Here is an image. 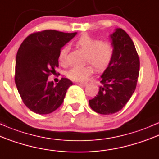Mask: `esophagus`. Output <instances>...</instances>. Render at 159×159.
<instances>
[{"mask_svg":"<svg viewBox=\"0 0 159 159\" xmlns=\"http://www.w3.org/2000/svg\"><path fill=\"white\" fill-rule=\"evenodd\" d=\"M77 83H79V84L83 85V86H85V85L87 84V82L86 81H85V82L84 81H83V82H78Z\"/></svg>","mask_w":159,"mask_h":159,"instance_id":"34e87169","label":"esophagus"}]
</instances>
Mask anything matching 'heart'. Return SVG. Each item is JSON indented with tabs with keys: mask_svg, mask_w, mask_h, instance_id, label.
<instances>
[{
	"mask_svg": "<svg viewBox=\"0 0 159 159\" xmlns=\"http://www.w3.org/2000/svg\"><path fill=\"white\" fill-rule=\"evenodd\" d=\"M75 47L85 52L84 61L91 65L75 66L67 72L69 79L74 81H83L93 73L94 68L103 70L111 63L114 56V46L111 42L100 40L89 35H82L74 42ZM68 47L63 46L58 52V60L62 65L67 62ZM93 66H92L91 65Z\"/></svg>",
	"mask_w": 159,
	"mask_h": 159,
	"instance_id": "1",
	"label": "heart"
}]
</instances>
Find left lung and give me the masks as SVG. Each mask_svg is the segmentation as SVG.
<instances>
[{"instance_id":"left-lung-1","label":"left lung","mask_w":159,"mask_h":159,"mask_svg":"<svg viewBox=\"0 0 159 159\" xmlns=\"http://www.w3.org/2000/svg\"><path fill=\"white\" fill-rule=\"evenodd\" d=\"M110 37L113 60L101 75L98 93L89 101L90 107L103 115L117 113L125 106L136 89L140 70L138 54L129 35L117 28Z\"/></svg>"}]
</instances>
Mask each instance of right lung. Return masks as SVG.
I'll return each instance as SVG.
<instances>
[{
    "label": "right lung",
    "mask_w": 159,
    "mask_h": 159,
    "mask_svg": "<svg viewBox=\"0 0 159 159\" xmlns=\"http://www.w3.org/2000/svg\"><path fill=\"white\" fill-rule=\"evenodd\" d=\"M76 34L56 30L34 32L25 39L17 52L15 83L23 103L34 113L49 114L63 103L73 83L61 78L54 85L48 81L58 67V52Z\"/></svg>",
    "instance_id": "right-lung-1"
}]
</instances>
